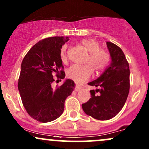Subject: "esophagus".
Returning a JSON list of instances; mask_svg holds the SVG:
<instances>
[{"label": "esophagus", "instance_id": "esophagus-1", "mask_svg": "<svg viewBox=\"0 0 149 149\" xmlns=\"http://www.w3.org/2000/svg\"><path fill=\"white\" fill-rule=\"evenodd\" d=\"M80 90H81V87L78 86V85H76V88H75V90H76V92H78V91H80Z\"/></svg>", "mask_w": 149, "mask_h": 149}]
</instances>
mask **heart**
I'll list each match as a JSON object with an SVG mask.
<instances>
[{
    "instance_id": "obj_1",
    "label": "heart",
    "mask_w": 149,
    "mask_h": 149,
    "mask_svg": "<svg viewBox=\"0 0 149 149\" xmlns=\"http://www.w3.org/2000/svg\"><path fill=\"white\" fill-rule=\"evenodd\" d=\"M81 43L89 52L83 65H73L67 70L68 78L77 83H82L89 79L92 71L99 73L103 71L109 64L110 55L105 49L100 48V44L93 38H85L82 40ZM67 45H64L61 49L60 57L62 61L67 59Z\"/></svg>"
}]
</instances>
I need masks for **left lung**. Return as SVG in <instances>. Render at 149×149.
Segmentation results:
<instances>
[{
	"label": "left lung",
	"instance_id": "left-lung-1",
	"mask_svg": "<svg viewBox=\"0 0 149 149\" xmlns=\"http://www.w3.org/2000/svg\"><path fill=\"white\" fill-rule=\"evenodd\" d=\"M107 45L110 64L97 79L88 83L100 89L90 90L92 97L82 104L87 115L100 120L112 118L120 111L130 90V67L123 52L111 42H107Z\"/></svg>",
	"mask_w": 149,
	"mask_h": 149
}]
</instances>
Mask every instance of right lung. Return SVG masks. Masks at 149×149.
<instances>
[{"instance_id": "right-lung-1", "label": "right lung", "mask_w": 149, "mask_h": 149, "mask_svg": "<svg viewBox=\"0 0 149 149\" xmlns=\"http://www.w3.org/2000/svg\"><path fill=\"white\" fill-rule=\"evenodd\" d=\"M69 37L47 38L35 44L21 65L18 89L22 103L31 117L42 123L51 122L62 114L64 102L75 88L66 79L59 88H52L53 74L64 79L65 73L60 57L61 48ZM59 72L61 75H59Z\"/></svg>"}]
</instances>
